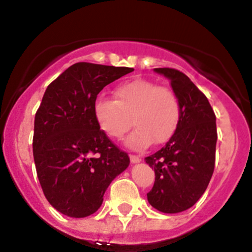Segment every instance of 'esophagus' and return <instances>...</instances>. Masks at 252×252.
<instances>
[{
	"instance_id": "1",
	"label": "esophagus",
	"mask_w": 252,
	"mask_h": 252,
	"mask_svg": "<svg viewBox=\"0 0 252 252\" xmlns=\"http://www.w3.org/2000/svg\"><path fill=\"white\" fill-rule=\"evenodd\" d=\"M130 160L132 164H136V162L141 161V158L137 157V155H130Z\"/></svg>"
}]
</instances>
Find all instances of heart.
Wrapping results in <instances>:
<instances>
[{
  "instance_id": "heart-1",
  "label": "heart",
  "mask_w": 252,
  "mask_h": 252,
  "mask_svg": "<svg viewBox=\"0 0 252 252\" xmlns=\"http://www.w3.org/2000/svg\"><path fill=\"white\" fill-rule=\"evenodd\" d=\"M180 103L175 92L148 79H132L116 87L115 101L98 97L93 103V116L104 135L119 140L132 124L136 126L126 140L135 150L151 142L162 145L173 137L180 122Z\"/></svg>"
}]
</instances>
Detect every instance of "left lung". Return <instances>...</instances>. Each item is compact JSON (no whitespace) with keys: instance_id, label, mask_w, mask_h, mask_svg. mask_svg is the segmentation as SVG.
I'll list each match as a JSON object with an SVG mask.
<instances>
[{"instance_id":"8db88e82","label":"left lung","mask_w":252,"mask_h":252,"mask_svg":"<svg viewBox=\"0 0 252 252\" xmlns=\"http://www.w3.org/2000/svg\"><path fill=\"white\" fill-rule=\"evenodd\" d=\"M170 81L180 103V122L164 148L145 158L155 171L148 201L162 213L190 208L206 192L215 170L216 115L206 95L184 73L155 68Z\"/></svg>"}]
</instances>
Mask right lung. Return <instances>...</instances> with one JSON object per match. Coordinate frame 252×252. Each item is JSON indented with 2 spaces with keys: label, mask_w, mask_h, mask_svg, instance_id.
Masks as SVG:
<instances>
[{
  "label": "right lung",
  "mask_w": 252,
  "mask_h": 252,
  "mask_svg": "<svg viewBox=\"0 0 252 252\" xmlns=\"http://www.w3.org/2000/svg\"><path fill=\"white\" fill-rule=\"evenodd\" d=\"M132 70L75 63L44 93L35 115L32 151L44 195L63 215L83 218L98 211L111 182L130 164L127 153L98 127L93 103L107 84Z\"/></svg>",
  "instance_id": "right-lung-1"
}]
</instances>
